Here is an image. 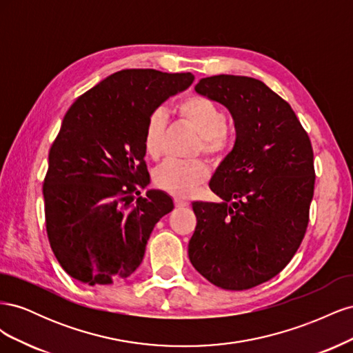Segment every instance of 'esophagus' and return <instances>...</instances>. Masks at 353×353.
Masks as SVG:
<instances>
[{"label":"esophagus","mask_w":353,"mask_h":353,"mask_svg":"<svg viewBox=\"0 0 353 353\" xmlns=\"http://www.w3.org/2000/svg\"><path fill=\"white\" fill-rule=\"evenodd\" d=\"M174 201H175V206L176 208H187L190 205L188 200H185L184 197H175Z\"/></svg>","instance_id":"1"}]
</instances>
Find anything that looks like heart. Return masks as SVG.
<instances>
[{
  "mask_svg": "<svg viewBox=\"0 0 353 353\" xmlns=\"http://www.w3.org/2000/svg\"><path fill=\"white\" fill-rule=\"evenodd\" d=\"M176 112L181 119L191 125L200 134L199 152L219 159L225 156L234 143V128L225 121V113L221 105L205 95L191 94L179 100ZM168 125V116L163 110H154L145 122L143 147L147 156L157 159L163 150V135ZM209 170L205 162H179L168 160L154 174V183L169 193L179 197H188L208 179Z\"/></svg>",
  "mask_w": 353,
  "mask_h": 353,
  "instance_id": "obj_1",
  "label": "heart"
}]
</instances>
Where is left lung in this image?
<instances>
[{
  "instance_id": "obj_1",
  "label": "left lung",
  "mask_w": 353,
  "mask_h": 353,
  "mask_svg": "<svg viewBox=\"0 0 353 353\" xmlns=\"http://www.w3.org/2000/svg\"><path fill=\"white\" fill-rule=\"evenodd\" d=\"M196 91L231 112L237 138L209 183L222 203H193L188 256L212 284L248 290L280 274L305 237L312 144L290 104L259 79L216 74Z\"/></svg>"
}]
</instances>
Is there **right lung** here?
Here are the masks:
<instances>
[{
	"mask_svg": "<svg viewBox=\"0 0 353 353\" xmlns=\"http://www.w3.org/2000/svg\"><path fill=\"white\" fill-rule=\"evenodd\" d=\"M193 81L190 72L125 69L83 92L63 117L42 194L51 250L72 279L113 284L143 262L157 221L174 209L159 190L132 203L150 183L145 122Z\"/></svg>",
	"mask_w": 353,
	"mask_h": 353,
	"instance_id": "add662e5",
	"label": "right lung"
}]
</instances>
